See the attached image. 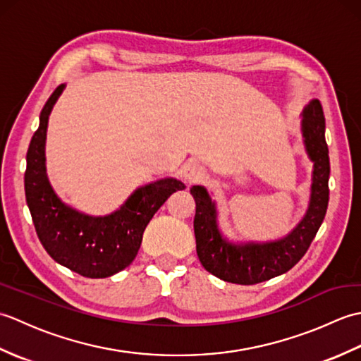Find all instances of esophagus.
Instances as JSON below:
<instances>
[{
  "instance_id": "esophagus-1",
  "label": "esophagus",
  "mask_w": 361,
  "mask_h": 361,
  "mask_svg": "<svg viewBox=\"0 0 361 361\" xmlns=\"http://www.w3.org/2000/svg\"><path fill=\"white\" fill-rule=\"evenodd\" d=\"M204 169L198 164H188L183 169V178L188 183V185H197L204 180Z\"/></svg>"
}]
</instances>
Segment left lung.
Returning a JSON list of instances; mask_svg holds the SVG:
<instances>
[{"label":"left lung","instance_id":"8db88e82","mask_svg":"<svg viewBox=\"0 0 361 361\" xmlns=\"http://www.w3.org/2000/svg\"><path fill=\"white\" fill-rule=\"evenodd\" d=\"M326 119L323 106L313 99L302 111V136L305 150L313 161V178L309 209L298 226L283 239L267 243L228 242L217 226L216 203L203 186H192L195 200L194 233L197 255L206 271L226 282L252 286L276 278L293 268L307 252L323 224L329 203V149L324 137Z\"/></svg>","mask_w":361,"mask_h":361}]
</instances>
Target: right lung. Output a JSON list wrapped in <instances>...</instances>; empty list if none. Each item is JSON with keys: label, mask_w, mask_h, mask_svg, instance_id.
I'll return each instance as SVG.
<instances>
[{"label": "right lung", "mask_w": 361, "mask_h": 361, "mask_svg": "<svg viewBox=\"0 0 361 361\" xmlns=\"http://www.w3.org/2000/svg\"><path fill=\"white\" fill-rule=\"evenodd\" d=\"M65 85H59L40 113V126L26 155L25 192L38 239L48 255L71 271L91 279L109 278L133 262L153 214L176 190L186 186L175 178L145 185L105 217L75 211L54 192L44 166L48 118Z\"/></svg>", "instance_id": "right-lung-1"}]
</instances>
